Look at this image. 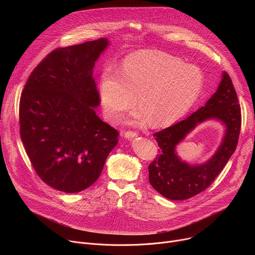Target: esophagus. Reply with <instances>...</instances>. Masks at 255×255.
Instances as JSON below:
<instances>
[{
	"instance_id": "1",
	"label": "esophagus",
	"mask_w": 255,
	"mask_h": 255,
	"mask_svg": "<svg viewBox=\"0 0 255 255\" xmlns=\"http://www.w3.org/2000/svg\"><path fill=\"white\" fill-rule=\"evenodd\" d=\"M124 137H126V138H133V137H135V136H137V132H135V131H126V132H124Z\"/></svg>"
}]
</instances>
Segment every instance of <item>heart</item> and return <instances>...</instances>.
Segmentation results:
<instances>
[{
  "label": "heart",
  "instance_id": "obj_1",
  "mask_svg": "<svg viewBox=\"0 0 255 255\" xmlns=\"http://www.w3.org/2000/svg\"><path fill=\"white\" fill-rule=\"evenodd\" d=\"M204 86L202 70L174 56L158 51H143L127 57L120 75L108 69L100 82V99L106 116L119 121L134 107L139 125L152 120L154 126H167L180 119L197 101Z\"/></svg>",
  "mask_w": 255,
  "mask_h": 255
}]
</instances>
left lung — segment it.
Masks as SVG:
<instances>
[{
  "label": "left lung",
  "mask_w": 255,
  "mask_h": 255,
  "mask_svg": "<svg viewBox=\"0 0 255 255\" xmlns=\"http://www.w3.org/2000/svg\"><path fill=\"white\" fill-rule=\"evenodd\" d=\"M232 80L226 71L217 92L206 105L190 117L153 134L159 154L148 165L149 183L163 197L180 201L205 191L225 167L234 153L241 128V110ZM208 119L221 121L227 127L222 146L213 157L201 166L181 162L175 146L199 123Z\"/></svg>",
  "instance_id": "1"
}]
</instances>
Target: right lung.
<instances>
[{
    "instance_id": "1",
    "label": "right lung",
    "mask_w": 255,
    "mask_h": 255,
    "mask_svg": "<svg viewBox=\"0 0 255 255\" xmlns=\"http://www.w3.org/2000/svg\"><path fill=\"white\" fill-rule=\"evenodd\" d=\"M108 39L52 50L34 68L19 105L20 135L45 184L79 193L100 176L118 131L95 112L100 96L93 68Z\"/></svg>"
}]
</instances>
